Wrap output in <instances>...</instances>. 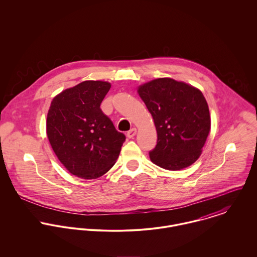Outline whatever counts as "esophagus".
Instances as JSON below:
<instances>
[{
	"label": "esophagus",
	"instance_id": "obj_1",
	"mask_svg": "<svg viewBox=\"0 0 257 257\" xmlns=\"http://www.w3.org/2000/svg\"><path fill=\"white\" fill-rule=\"evenodd\" d=\"M137 128L136 127H134V128H132L131 131H128L127 132V134H126V136H127V138H130V139H133L136 135H137Z\"/></svg>",
	"mask_w": 257,
	"mask_h": 257
}]
</instances>
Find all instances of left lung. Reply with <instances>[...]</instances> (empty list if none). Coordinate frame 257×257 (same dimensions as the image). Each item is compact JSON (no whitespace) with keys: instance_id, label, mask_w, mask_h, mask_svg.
Wrapping results in <instances>:
<instances>
[{"instance_id":"1","label":"left lung","mask_w":257,"mask_h":257,"mask_svg":"<svg viewBox=\"0 0 257 257\" xmlns=\"http://www.w3.org/2000/svg\"><path fill=\"white\" fill-rule=\"evenodd\" d=\"M139 94L157 132L150 160L173 171L192 165L211 130L209 107L202 92L184 82L159 78L140 86Z\"/></svg>"}]
</instances>
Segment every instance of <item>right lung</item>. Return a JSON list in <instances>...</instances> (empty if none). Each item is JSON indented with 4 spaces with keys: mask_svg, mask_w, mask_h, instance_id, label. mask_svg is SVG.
Returning a JSON list of instances; mask_svg holds the SVG:
<instances>
[{
    "mask_svg": "<svg viewBox=\"0 0 257 257\" xmlns=\"http://www.w3.org/2000/svg\"><path fill=\"white\" fill-rule=\"evenodd\" d=\"M110 88L109 82L84 81L51 102L47 138L60 162L77 177L96 179L107 173L125 141L100 109Z\"/></svg>",
    "mask_w": 257,
    "mask_h": 257,
    "instance_id": "obj_1",
    "label": "right lung"
}]
</instances>
